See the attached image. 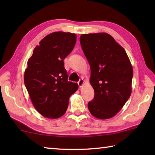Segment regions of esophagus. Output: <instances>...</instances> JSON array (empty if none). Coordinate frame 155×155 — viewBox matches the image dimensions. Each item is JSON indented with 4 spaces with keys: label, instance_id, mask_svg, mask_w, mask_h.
<instances>
[{
    "label": "esophagus",
    "instance_id": "esophagus-1",
    "mask_svg": "<svg viewBox=\"0 0 155 155\" xmlns=\"http://www.w3.org/2000/svg\"><path fill=\"white\" fill-rule=\"evenodd\" d=\"M78 86H79V87H83V85H84V80L83 79V78H81V79L79 80V81L78 82Z\"/></svg>",
    "mask_w": 155,
    "mask_h": 155
}]
</instances>
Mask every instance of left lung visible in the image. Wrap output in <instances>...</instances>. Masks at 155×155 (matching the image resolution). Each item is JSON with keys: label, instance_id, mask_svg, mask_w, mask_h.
<instances>
[{"label": "left lung", "instance_id": "1", "mask_svg": "<svg viewBox=\"0 0 155 155\" xmlns=\"http://www.w3.org/2000/svg\"><path fill=\"white\" fill-rule=\"evenodd\" d=\"M83 51L90 65L94 98L88 109L96 118H111L130 98L133 70L125 50L107 33L83 34Z\"/></svg>", "mask_w": 155, "mask_h": 155}]
</instances>
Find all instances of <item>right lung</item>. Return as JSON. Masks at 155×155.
Listing matches in <instances>:
<instances>
[{
	"label": "right lung",
	"mask_w": 155,
	"mask_h": 155,
	"mask_svg": "<svg viewBox=\"0 0 155 155\" xmlns=\"http://www.w3.org/2000/svg\"><path fill=\"white\" fill-rule=\"evenodd\" d=\"M74 33L58 31L48 34L34 48L24 76L26 88L34 107L47 118L64 115L69 98L78 90L68 81L64 60L74 48Z\"/></svg>",
	"instance_id": "right-lung-1"
}]
</instances>
